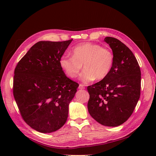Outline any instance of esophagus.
<instances>
[{
	"label": "esophagus",
	"instance_id": "34e87169",
	"mask_svg": "<svg viewBox=\"0 0 156 156\" xmlns=\"http://www.w3.org/2000/svg\"><path fill=\"white\" fill-rule=\"evenodd\" d=\"M79 89H84V86L83 85V84H79Z\"/></svg>",
	"mask_w": 156,
	"mask_h": 156
}]
</instances>
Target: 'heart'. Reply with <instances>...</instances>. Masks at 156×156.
Returning <instances> with one entry per match:
<instances>
[{
  "mask_svg": "<svg viewBox=\"0 0 156 156\" xmlns=\"http://www.w3.org/2000/svg\"><path fill=\"white\" fill-rule=\"evenodd\" d=\"M72 56L63 55L60 58V66L70 78L76 77L83 67L81 75L84 83L94 79L102 80L109 74L114 61L112 52L98 44L85 43L75 47Z\"/></svg>",
  "mask_w": 156,
  "mask_h": 156,
  "instance_id": "heart-1",
  "label": "heart"
}]
</instances>
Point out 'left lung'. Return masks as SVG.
<instances>
[{"label": "left lung", "instance_id": "left-lung-1", "mask_svg": "<svg viewBox=\"0 0 156 156\" xmlns=\"http://www.w3.org/2000/svg\"><path fill=\"white\" fill-rule=\"evenodd\" d=\"M104 41L112 51L114 61L105 79L87 87L88 110L101 125L116 127L129 119L137 104L141 73L135 56L124 44L112 37Z\"/></svg>", "mask_w": 156, "mask_h": 156}]
</instances>
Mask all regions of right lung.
I'll return each mask as SVG.
<instances>
[{
    "instance_id": "add662e5",
    "label": "right lung",
    "mask_w": 156,
    "mask_h": 156,
    "mask_svg": "<svg viewBox=\"0 0 156 156\" xmlns=\"http://www.w3.org/2000/svg\"><path fill=\"white\" fill-rule=\"evenodd\" d=\"M73 40L37 42L14 70L13 94L23 119L48 133L62 127L78 83L66 77L60 58Z\"/></svg>"
}]
</instances>
